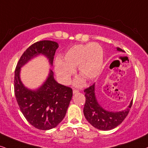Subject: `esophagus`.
<instances>
[{"instance_id":"esophagus-1","label":"esophagus","mask_w":148,"mask_h":148,"mask_svg":"<svg viewBox=\"0 0 148 148\" xmlns=\"http://www.w3.org/2000/svg\"><path fill=\"white\" fill-rule=\"evenodd\" d=\"M78 92V90H77V89H74V90H73V93H74V94H76V93H77Z\"/></svg>"}]
</instances>
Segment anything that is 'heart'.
<instances>
[{
	"label": "heart",
	"instance_id": "heart-1",
	"mask_svg": "<svg viewBox=\"0 0 148 148\" xmlns=\"http://www.w3.org/2000/svg\"><path fill=\"white\" fill-rule=\"evenodd\" d=\"M103 63V50L97 43L75 45L65 53L63 61L57 59L55 61V70L57 75L65 83L70 81L78 68L80 75L87 80H92L101 72ZM80 85V82H76Z\"/></svg>",
	"mask_w": 148,
	"mask_h": 148
}]
</instances>
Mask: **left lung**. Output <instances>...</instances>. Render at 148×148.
Masks as SVG:
<instances>
[{"instance_id": "obj_1", "label": "left lung", "mask_w": 148, "mask_h": 148, "mask_svg": "<svg viewBox=\"0 0 148 148\" xmlns=\"http://www.w3.org/2000/svg\"><path fill=\"white\" fill-rule=\"evenodd\" d=\"M117 50L123 51L120 48ZM95 85L89 86L84 90L85 103L83 113L85 118L93 127L102 130H109L115 128L124 120L130 111L132 101L127 109L119 112H109L104 110L97 102L95 96Z\"/></svg>"}]
</instances>
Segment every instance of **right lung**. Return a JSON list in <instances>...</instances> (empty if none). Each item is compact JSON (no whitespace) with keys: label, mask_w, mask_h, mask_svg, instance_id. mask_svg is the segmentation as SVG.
I'll return each mask as SVG.
<instances>
[{"label":"right lung","mask_w":148,"mask_h":148,"mask_svg":"<svg viewBox=\"0 0 148 148\" xmlns=\"http://www.w3.org/2000/svg\"><path fill=\"white\" fill-rule=\"evenodd\" d=\"M58 47L57 43L52 41L34 43L24 52L15 70L14 93L17 102L28 122L39 130L55 128L63 120L72 100V89L56 82L50 70L48 79L40 89L29 90L20 80V68L39 54L46 56L52 65Z\"/></svg>","instance_id":"obj_1"}]
</instances>
